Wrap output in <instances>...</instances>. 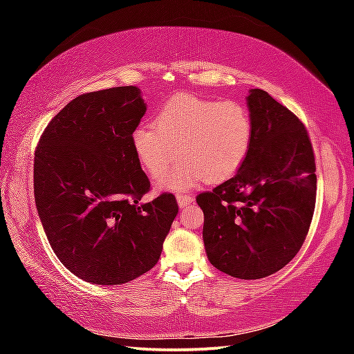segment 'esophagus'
I'll list each match as a JSON object with an SVG mask.
<instances>
[{
	"label": "esophagus",
	"instance_id": "obj_1",
	"mask_svg": "<svg viewBox=\"0 0 354 354\" xmlns=\"http://www.w3.org/2000/svg\"><path fill=\"white\" fill-rule=\"evenodd\" d=\"M176 200H178L179 207H185V206H189V205H192V203L195 201V198L192 195H183V194L178 195Z\"/></svg>",
	"mask_w": 354,
	"mask_h": 354
}]
</instances>
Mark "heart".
I'll use <instances>...</instances> for the list:
<instances>
[{
	"label": "heart",
	"mask_w": 354,
	"mask_h": 354,
	"mask_svg": "<svg viewBox=\"0 0 354 354\" xmlns=\"http://www.w3.org/2000/svg\"><path fill=\"white\" fill-rule=\"evenodd\" d=\"M251 142L253 122L242 103L187 93L167 101L156 113L154 127L142 123L131 134L137 160L167 190L194 187L203 179L225 181L241 169ZM178 157L185 160L166 174Z\"/></svg>",
	"instance_id": "heart-1"
}]
</instances>
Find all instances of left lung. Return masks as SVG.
<instances>
[{
  "instance_id": "obj_1",
  "label": "left lung",
  "mask_w": 354,
  "mask_h": 354,
  "mask_svg": "<svg viewBox=\"0 0 354 354\" xmlns=\"http://www.w3.org/2000/svg\"><path fill=\"white\" fill-rule=\"evenodd\" d=\"M253 142L236 175L196 203L215 268L241 279L270 277L301 248L313 221L317 176L308 131L266 91L247 97Z\"/></svg>"
}]
</instances>
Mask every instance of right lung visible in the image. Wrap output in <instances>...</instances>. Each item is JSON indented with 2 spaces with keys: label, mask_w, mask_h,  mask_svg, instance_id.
<instances>
[{
  "label": "right lung",
  "mask_w": 354,
  "mask_h": 354,
  "mask_svg": "<svg viewBox=\"0 0 354 354\" xmlns=\"http://www.w3.org/2000/svg\"><path fill=\"white\" fill-rule=\"evenodd\" d=\"M147 112L140 88L71 100L34 156V196L53 251L87 283L124 284L158 263L178 214L175 195L140 203L149 181L131 143Z\"/></svg>",
  "instance_id": "right-lung-1"
}]
</instances>
